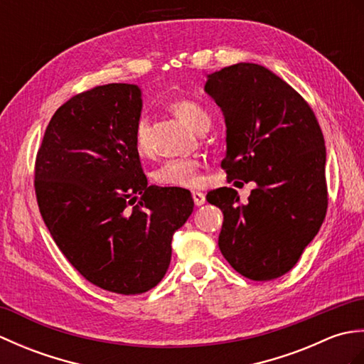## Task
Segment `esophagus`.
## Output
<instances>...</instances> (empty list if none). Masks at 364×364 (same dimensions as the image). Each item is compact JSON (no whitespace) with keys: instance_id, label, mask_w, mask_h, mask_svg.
I'll use <instances>...</instances> for the list:
<instances>
[{"instance_id":"esophagus-1","label":"esophagus","mask_w":364,"mask_h":364,"mask_svg":"<svg viewBox=\"0 0 364 364\" xmlns=\"http://www.w3.org/2000/svg\"><path fill=\"white\" fill-rule=\"evenodd\" d=\"M192 198H194V203H196L197 206H202V205H205V202H206V196L203 194V192H198V191L192 192Z\"/></svg>"}]
</instances>
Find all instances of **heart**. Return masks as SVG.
<instances>
[{
	"instance_id": "obj_1",
	"label": "heart",
	"mask_w": 364,
	"mask_h": 364,
	"mask_svg": "<svg viewBox=\"0 0 364 364\" xmlns=\"http://www.w3.org/2000/svg\"><path fill=\"white\" fill-rule=\"evenodd\" d=\"M175 117L183 122L184 125L196 133H200L210 128V114L202 105L192 100H176L168 105ZM134 145L136 150L145 154L150 150V127L149 120L145 117H139L134 127ZM154 181L162 186L172 188H196L200 183V161L186 158V159H170L166 161L153 175Z\"/></svg>"
}]
</instances>
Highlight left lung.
<instances>
[{
  "mask_svg": "<svg viewBox=\"0 0 364 364\" xmlns=\"http://www.w3.org/2000/svg\"><path fill=\"white\" fill-rule=\"evenodd\" d=\"M205 92L227 128L222 167L253 181L249 203L235 189L208 192L223 211L219 249L236 272L274 280L288 272L327 211L326 144L311 107L269 68L239 63L206 75Z\"/></svg>",
  "mask_w": 364,
  "mask_h": 364,
  "instance_id": "1",
  "label": "left lung"
}]
</instances>
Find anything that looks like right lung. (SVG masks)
Here are the masks:
<instances>
[{
    "label": "right lung",
    "instance_id": "1",
    "mask_svg": "<svg viewBox=\"0 0 364 364\" xmlns=\"http://www.w3.org/2000/svg\"><path fill=\"white\" fill-rule=\"evenodd\" d=\"M137 84L112 82L54 112L36 161L38 210L78 272L106 291L141 294L164 278L191 192L149 186L134 145Z\"/></svg>",
    "mask_w": 364,
    "mask_h": 364
}]
</instances>
